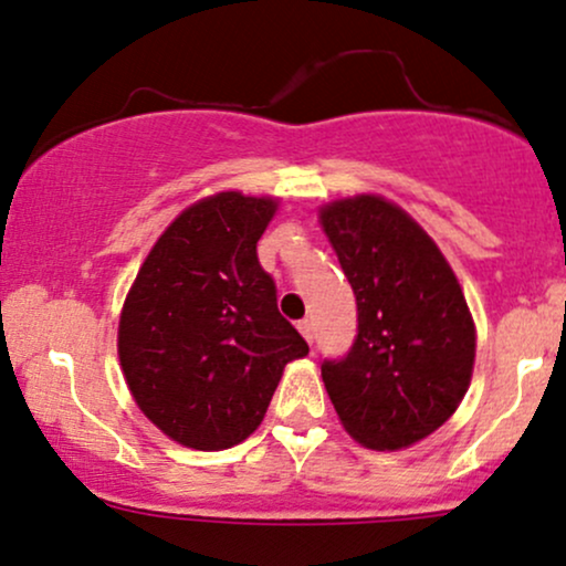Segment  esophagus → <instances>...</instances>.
I'll list each match as a JSON object with an SVG mask.
<instances>
[{
	"mask_svg": "<svg viewBox=\"0 0 566 566\" xmlns=\"http://www.w3.org/2000/svg\"><path fill=\"white\" fill-rule=\"evenodd\" d=\"M298 331H302V336L312 344V338H315V323H312V321H298Z\"/></svg>",
	"mask_w": 566,
	"mask_h": 566,
	"instance_id": "1",
	"label": "esophagus"
}]
</instances>
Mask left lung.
<instances>
[{"mask_svg": "<svg viewBox=\"0 0 566 566\" xmlns=\"http://www.w3.org/2000/svg\"><path fill=\"white\" fill-rule=\"evenodd\" d=\"M355 291L357 336L323 381L344 429L374 450L440 429L467 395L476 334L455 272L400 206L355 196L321 209Z\"/></svg>", "mask_w": 566, "mask_h": 566, "instance_id": "1", "label": "left lung"}]
</instances>
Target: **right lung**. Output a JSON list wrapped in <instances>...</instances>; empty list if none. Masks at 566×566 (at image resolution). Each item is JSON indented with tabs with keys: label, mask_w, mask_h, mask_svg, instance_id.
I'll list each match as a JSON object with an SVG mask.
<instances>
[{
	"label": "right lung",
	"mask_w": 566,
	"mask_h": 566,
	"mask_svg": "<svg viewBox=\"0 0 566 566\" xmlns=\"http://www.w3.org/2000/svg\"><path fill=\"white\" fill-rule=\"evenodd\" d=\"M277 201L217 192L150 249L118 323L132 397L166 437L224 450L262 423L285 363L310 352L277 312L256 241Z\"/></svg>",
	"instance_id": "add662e5"
}]
</instances>
